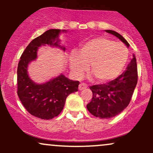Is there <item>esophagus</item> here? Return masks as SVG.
Masks as SVG:
<instances>
[{
	"label": "esophagus",
	"instance_id": "obj_1",
	"mask_svg": "<svg viewBox=\"0 0 153 153\" xmlns=\"http://www.w3.org/2000/svg\"><path fill=\"white\" fill-rule=\"evenodd\" d=\"M87 88V85H85V83H80V85H79V86H78V89L80 91H82V90H83V89H85Z\"/></svg>",
	"mask_w": 153,
	"mask_h": 153
}]
</instances>
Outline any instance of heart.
I'll list each match as a JSON object with an SVG mask.
<instances>
[{"instance_id": "heart-1", "label": "heart", "mask_w": 153, "mask_h": 153, "mask_svg": "<svg viewBox=\"0 0 153 153\" xmlns=\"http://www.w3.org/2000/svg\"><path fill=\"white\" fill-rule=\"evenodd\" d=\"M129 58V51L120 42L99 36L84 42L79 54L73 52L70 66L76 78H81L88 70L99 82H104L117 78L122 73Z\"/></svg>"}]
</instances>
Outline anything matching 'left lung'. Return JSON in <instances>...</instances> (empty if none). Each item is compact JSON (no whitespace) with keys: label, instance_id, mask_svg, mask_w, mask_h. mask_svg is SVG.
<instances>
[{"label":"left lung","instance_id":"obj_1","mask_svg":"<svg viewBox=\"0 0 153 153\" xmlns=\"http://www.w3.org/2000/svg\"><path fill=\"white\" fill-rule=\"evenodd\" d=\"M106 32L114 35L122 42L129 47L121 34L112 30ZM137 82V66L136 57L133 54L130 63L122 75L114 80L101 85L90 86L93 98L87 104L89 112L100 119H109L119 114L130 102L131 96Z\"/></svg>","mask_w":153,"mask_h":153}]
</instances>
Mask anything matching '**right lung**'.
Listing matches in <instances>:
<instances>
[{"mask_svg": "<svg viewBox=\"0 0 153 153\" xmlns=\"http://www.w3.org/2000/svg\"><path fill=\"white\" fill-rule=\"evenodd\" d=\"M66 30L50 29L29 44L20 57L17 68V94L23 106L31 115L42 119H53L63 109L66 98L78 91L79 81H74L59 75L45 83L37 84L29 76L27 68L37 57L39 47L45 45L59 47V34Z\"/></svg>", "mask_w": 153, "mask_h": 153, "instance_id": "right-lung-1", "label": "right lung"}]
</instances>
